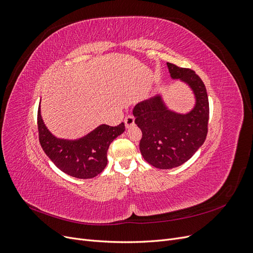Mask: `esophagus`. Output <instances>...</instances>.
I'll use <instances>...</instances> for the list:
<instances>
[{
    "instance_id": "1",
    "label": "esophagus",
    "mask_w": 253,
    "mask_h": 253,
    "mask_svg": "<svg viewBox=\"0 0 253 253\" xmlns=\"http://www.w3.org/2000/svg\"><path fill=\"white\" fill-rule=\"evenodd\" d=\"M125 124H126V128H129L132 126H134L135 124V118L133 116H127L126 119H125Z\"/></svg>"
}]
</instances>
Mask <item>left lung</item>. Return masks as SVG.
Wrapping results in <instances>:
<instances>
[{
    "label": "left lung",
    "instance_id": "8db88e82",
    "mask_svg": "<svg viewBox=\"0 0 253 253\" xmlns=\"http://www.w3.org/2000/svg\"><path fill=\"white\" fill-rule=\"evenodd\" d=\"M171 78L185 83L194 96L193 108L178 113L167 105L162 94L135 105V124L142 132L139 149L145 162L158 169L185 164L206 140L209 101L204 82L195 72L167 63Z\"/></svg>",
    "mask_w": 253,
    "mask_h": 253
}]
</instances>
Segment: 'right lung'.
Masks as SVG:
<instances>
[{"label": "right lung", "mask_w": 253, "mask_h": 253, "mask_svg": "<svg viewBox=\"0 0 253 253\" xmlns=\"http://www.w3.org/2000/svg\"><path fill=\"white\" fill-rule=\"evenodd\" d=\"M38 129L43 151L57 168L73 177L88 179L104 170L110 144L125 132L126 127L124 122L117 126L100 125L80 138H59L44 124L40 102Z\"/></svg>", "instance_id": "1"}]
</instances>
